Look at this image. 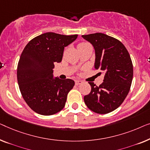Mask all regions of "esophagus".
I'll use <instances>...</instances> for the list:
<instances>
[{"label": "esophagus", "instance_id": "esophagus-1", "mask_svg": "<svg viewBox=\"0 0 150 150\" xmlns=\"http://www.w3.org/2000/svg\"><path fill=\"white\" fill-rule=\"evenodd\" d=\"M82 83H83V81H81V80H76L75 81V84L77 86L80 85V84H81Z\"/></svg>", "mask_w": 150, "mask_h": 150}]
</instances>
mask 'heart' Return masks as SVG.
I'll return each instance as SVG.
<instances>
[{
  "label": "heart",
  "mask_w": 150,
  "mask_h": 150,
  "mask_svg": "<svg viewBox=\"0 0 150 150\" xmlns=\"http://www.w3.org/2000/svg\"><path fill=\"white\" fill-rule=\"evenodd\" d=\"M86 44H88L87 43H84V42H83V43H79V45H78V46H81V45H86Z\"/></svg>",
  "instance_id": "b5f03b06"
}]
</instances>
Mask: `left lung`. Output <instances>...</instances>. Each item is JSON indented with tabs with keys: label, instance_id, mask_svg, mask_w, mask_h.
<instances>
[{
	"label": "left lung",
	"instance_id": "left-lung-1",
	"mask_svg": "<svg viewBox=\"0 0 150 150\" xmlns=\"http://www.w3.org/2000/svg\"><path fill=\"white\" fill-rule=\"evenodd\" d=\"M95 50L94 68L105 73L99 86L88 82L91 92L84 96L85 104L90 110L105 114L119 107L130 91L133 66L130 54L123 44L103 33L82 35Z\"/></svg>",
	"mask_w": 150,
	"mask_h": 150
}]
</instances>
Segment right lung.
Here are the masks:
<instances>
[{"instance_id":"right-lung-1","label":"right lung","mask_w":150,"mask_h":150,"mask_svg":"<svg viewBox=\"0 0 150 150\" xmlns=\"http://www.w3.org/2000/svg\"><path fill=\"white\" fill-rule=\"evenodd\" d=\"M77 36L46 33L34 38L24 47L17 77L23 98L35 112L50 115L64 108L75 81L54 78L53 69L54 62L62 61L64 47Z\"/></svg>"}]
</instances>
